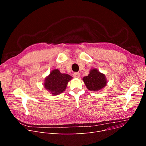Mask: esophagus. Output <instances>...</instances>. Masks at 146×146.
<instances>
[{"instance_id":"34e87169","label":"esophagus","mask_w":146,"mask_h":146,"mask_svg":"<svg viewBox=\"0 0 146 146\" xmlns=\"http://www.w3.org/2000/svg\"><path fill=\"white\" fill-rule=\"evenodd\" d=\"M73 76L75 78H79L80 77V73L78 72H75L73 74Z\"/></svg>"}]
</instances>
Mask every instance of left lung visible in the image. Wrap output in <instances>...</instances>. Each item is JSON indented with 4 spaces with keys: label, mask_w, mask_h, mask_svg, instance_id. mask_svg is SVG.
Segmentation results:
<instances>
[{
    "label": "left lung",
    "mask_w": 146,
    "mask_h": 146,
    "mask_svg": "<svg viewBox=\"0 0 146 146\" xmlns=\"http://www.w3.org/2000/svg\"><path fill=\"white\" fill-rule=\"evenodd\" d=\"M87 88L90 91H99L107 84L105 75L100 73L97 69H92L87 76L82 78Z\"/></svg>",
    "instance_id": "1"
}]
</instances>
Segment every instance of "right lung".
Segmentation results:
<instances>
[{
    "instance_id": "1",
    "label": "right lung",
    "mask_w": 146,
    "mask_h": 146,
    "mask_svg": "<svg viewBox=\"0 0 146 146\" xmlns=\"http://www.w3.org/2000/svg\"><path fill=\"white\" fill-rule=\"evenodd\" d=\"M72 78L70 75L61 73L59 70L54 69L46 77L44 86L52 95H58L65 90L68 82Z\"/></svg>"
}]
</instances>
